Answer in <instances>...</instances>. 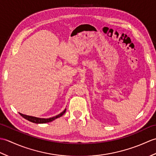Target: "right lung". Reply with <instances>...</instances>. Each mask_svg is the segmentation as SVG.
I'll return each instance as SVG.
<instances>
[{
  "label": "right lung",
  "mask_w": 156,
  "mask_h": 156,
  "mask_svg": "<svg viewBox=\"0 0 156 156\" xmlns=\"http://www.w3.org/2000/svg\"><path fill=\"white\" fill-rule=\"evenodd\" d=\"M66 111V108L64 109V111H63L61 113H59V115L55 116V117H50V118H48V119H45V118H39V117H32V116H29V115H23L22 113H20L19 114L21 115L23 118H25V119H27V120L31 121L32 122H34V123H46V122H51L52 121L55 120V119H58L59 117H62V116L64 115Z\"/></svg>",
  "instance_id": "1"
}]
</instances>
